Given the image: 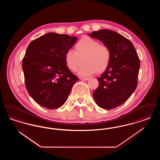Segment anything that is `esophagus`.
I'll use <instances>...</instances> for the list:
<instances>
[{
    "instance_id": "obj_1",
    "label": "esophagus",
    "mask_w": 160,
    "mask_h": 160,
    "mask_svg": "<svg viewBox=\"0 0 160 160\" xmlns=\"http://www.w3.org/2000/svg\"><path fill=\"white\" fill-rule=\"evenodd\" d=\"M80 80L83 81H87L89 80V78H84V77H80Z\"/></svg>"
}]
</instances>
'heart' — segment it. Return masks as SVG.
Masks as SVG:
<instances>
[{"instance_id": "heart-1", "label": "heart", "mask_w": 160, "mask_h": 160, "mask_svg": "<svg viewBox=\"0 0 160 160\" xmlns=\"http://www.w3.org/2000/svg\"><path fill=\"white\" fill-rule=\"evenodd\" d=\"M76 51L68 50L65 55L67 65L72 71L80 67L82 59L83 64L77 74L88 76L104 71L111 60V51L108 46L99 44V41L88 36L81 38L75 45Z\"/></svg>"}]
</instances>
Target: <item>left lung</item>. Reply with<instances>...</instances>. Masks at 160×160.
Masks as SVG:
<instances>
[{"mask_svg":"<svg viewBox=\"0 0 160 160\" xmlns=\"http://www.w3.org/2000/svg\"><path fill=\"white\" fill-rule=\"evenodd\" d=\"M100 40L111 51V60L97 79L99 85L93 97L98 106L112 109L124 103L136 90L140 61L132 42L114 31L101 29L88 33Z\"/></svg>","mask_w":160,"mask_h":160,"instance_id":"1","label":"left lung"}]
</instances>
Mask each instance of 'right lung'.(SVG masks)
Masks as SVG:
<instances>
[{"label":"right lung","instance_id":"1","mask_svg":"<svg viewBox=\"0 0 160 160\" xmlns=\"http://www.w3.org/2000/svg\"><path fill=\"white\" fill-rule=\"evenodd\" d=\"M76 37L48 33L32 41L22 62L25 85L31 97L48 109L63 106L78 80L67 66L65 55Z\"/></svg>","mask_w":160,"mask_h":160}]
</instances>
